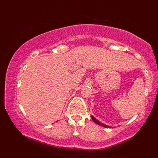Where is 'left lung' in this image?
<instances>
[{
    "mask_svg": "<svg viewBox=\"0 0 158 158\" xmlns=\"http://www.w3.org/2000/svg\"><path fill=\"white\" fill-rule=\"evenodd\" d=\"M91 118H92V120L94 121L95 123H96V124L99 125V126L103 127H105V128H112L111 127H109V126H108V125H106V124H103V123H101V122H99L98 120H97L96 118L94 117V116H91Z\"/></svg>",
    "mask_w": 158,
    "mask_h": 158,
    "instance_id": "obj_1",
    "label": "left lung"
}]
</instances>
